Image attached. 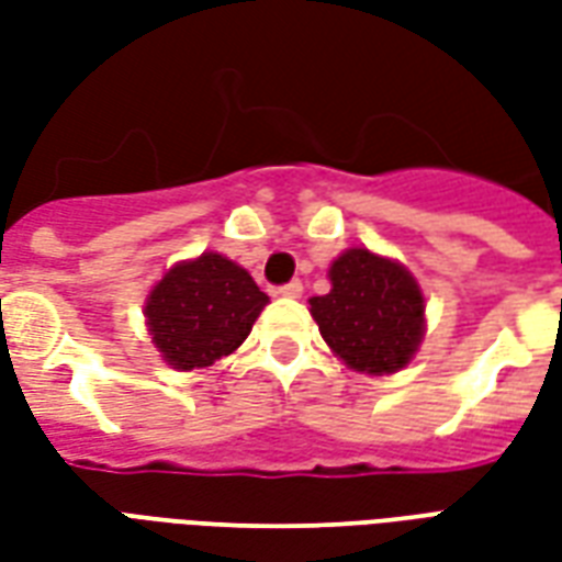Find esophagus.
Returning a JSON list of instances; mask_svg holds the SVG:
<instances>
[{"mask_svg":"<svg viewBox=\"0 0 562 562\" xmlns=\"http://www.w3.org/2000/svg\"><path fill=\"white\" fill-rule=\"evenodd\" d=\"M277 294H282V297H301V294H304V282L301 280L285 282V285H280V289H277Z\"/></svg>","mask_w":562,"mask_h":562,"instance_id":"esophagus-1","label":"esophagus"}]
</instances>
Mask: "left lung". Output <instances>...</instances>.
Returning <instances> with one entry per match:
<instances>
[{
	"label": "left lung",
	"mask_w": 562,
	"mask_h": 562,
	"mask_svg": "<svg viewBox=\"0 0 562 562\" xmlns=\"http://www.w3.org/2000/svg\"><path fill=\"white\" fill-rule=\"evenodd\" d=\"M330 292L310 297L330 352L370 376L409 364L424 340V294L401 261L364 246L346 249L328 270Z\"/></svg>",
	"instance_id": "8db88e82"
}]
</instances>
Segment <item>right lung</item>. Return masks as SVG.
Returning <instances> with one entry per match:
<instances>
[{
  "instance_id": "1",
  "label": "right lung",
  "mask_w": 562,
  "mask_h": 562,
  "mask_svg": "<svg viewBox=\"0 0 562 562\" xmlns=\"http://www.w3.org/2000/svg\"><path fill=\"white\" fill-rule=\"evenodd\" d=\"M268 294L240 265L201 252L173 265L147 294V328L173 370H201L232 355L249 337Z\"/></svg>"
}]
</instances>
